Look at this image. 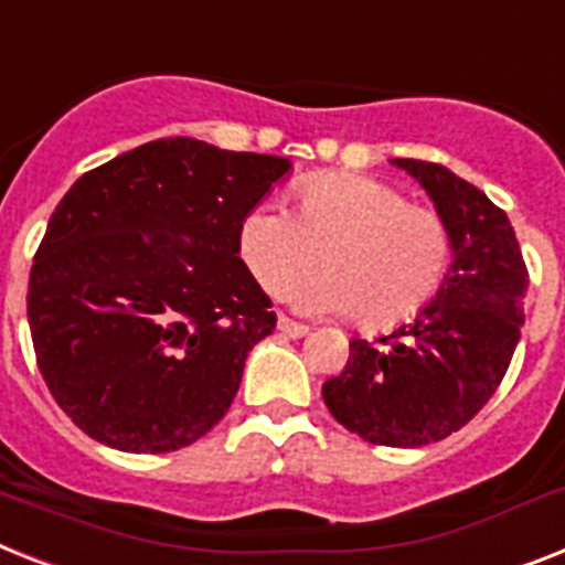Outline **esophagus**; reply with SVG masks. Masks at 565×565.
I'll use <instances>...</instances> for the list:
<instances>
[{
    "label": "esophagus",
    "instance_id": "obj_1",
    "mask_svg": "<svg viewBox=\"0 0 565 565\" xmlns=\"http://www.w3.org/2000/svg\"><path fill=\"white\" fill-rule=\"evenodd\" d=\"M278 330H281L284 337H290V339L307 337V324L292 322V319H287V316H278Z\"/></svg>",
    "mask_w": 565,
    "mask_h": 565
}]
</instances>
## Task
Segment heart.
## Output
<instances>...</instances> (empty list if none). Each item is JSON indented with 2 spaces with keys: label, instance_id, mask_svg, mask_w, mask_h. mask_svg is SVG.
Instances as JSON below:
<instances>
[{
  "label": "heart",
  "instance_id": "heart-1",
  "mask_svg": "<svg viewBox=\"0 0 565 565\" xmlns=\"http://www.w3.org/2000/svg\"><path fill=\"white\" fill-rule=\"evenodd\" d=\"M237 249L269 296H281L319 264L313 281L292 292L305 313H360L388 328L424 310L449 267V228L438 211L409 205L397 188L356 173H328L298 188L296 214L258 203L243 214Z\"/></svg>",
  "mask_w": 565,
  "mask_h": 565
}]
</instances>
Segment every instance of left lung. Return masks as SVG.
<instances>
[{"mask_svg":"<svg viewBox=\"0 0 565 565\" xmlns=\"http://www.w3.org/2000/svg\"><path fill=\"white\" fill-rule=\"evenodd\" d=\"M449 228V269L433 301L386 345L351 342L324 406L362 441L426 447L458 433L505 377L525 322L529 269L508 214L444 164L392 159Z\"/></svg>","mask_w":565,"mask_h":565,"instance_id":"obj_1","label":"left lung"}]
</instances>
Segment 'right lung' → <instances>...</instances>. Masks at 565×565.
Wrapping results in <instances>:
<instances>
[{
	"instance_id": "right-lung-1",
	"label": "right lung",
	"mask_w": 565,
	"mask_h": 565,
	"mask_svg": "<svg viewBox=\"0 0 565 565\" xmlns=\"http://www.w3.org/2000/svg\"><path fill=\"white\" fill-rule=\"evenodd\" d=\"M290 171L173 136L68 188L31 267L29 324L54 401L89 438L171 452L226 415L275 328L237 228Z\"/></svg>"
}]
</instances>
